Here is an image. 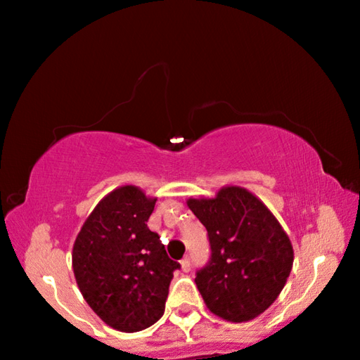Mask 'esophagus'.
I'll use <instances>...</instances> for the list:
<instances>
[{"label":"esophagus","instance_id":"obj_1","mask_svg":"<svg viewBox=\"0 0 360 360\" xmlns=\"http://www.w3.org/2000/svg\"><path fill=\"white\" fill-rule=\"evenodd\" d=\"M181 269H184L185 273H188V271L191 269V259H190V257H186V258L181 259Z\"/></svg>","mask_w":360,"mask_h":360}]
</instances>
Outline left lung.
Instances as JSON below:
<instances>
[{"instance_id":"obj_1","label":"left lung","mask_w":360,"mask_h":360,"mask_svg":"<svg viewBox=\"0 0 360 360\" xmlns=\"http://www.w3.org/2000/svg\"><path fill=\"white\" fill-rule=\"evenodd\" d=\"M207 231L211 258L195 283L212 314L248 321L278 299L294 263L288 233L266 206L240 186L186 201Z\"/></svg>"}]
</instances>
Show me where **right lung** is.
Listing matches in <instances>:
<instances>
[{
	"label": "right lung",
	"instance_id": "obj_1",
	"mask_svg": "<svg viewBox=\"0 0 360 360\" xmlns=\"http://www.w3.org/2000/svg\"><path fill=\"white\" fill-rule=\"evenodd\" d=\"M155 200L120 186L86 219L72 247V271L87 304L108 326L136 333L164 315L180 263L169 258L148 219Z\"/></svg>",
	"mask_w": 360,
	"mask_h": 360
}]
</instances>
